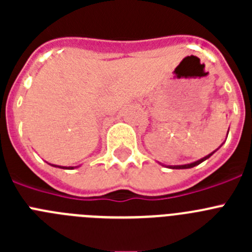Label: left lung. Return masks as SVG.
I'll list each match as a JSON object with an SVG mask.
<instances>
[{"label":"left lung","instance_id":"8db88e82","mask_svg":"<svg viewBox=\"0 0 252 252\" xmlns=\"http://www.w3.org/2000/svg\"><path fill=\"white\" fill-rule=\"evenodd\" d=\"M213 153H215V151H213ZM213 153H212V154H209V155H207V157L202 158V159L197 160V161H194V162H190V164H186V165H170V168H171V169H189V168H193V166L198 165V164H201L202 161H204V160H207V159H208L209 157H212V155H213Z\"/></svg>","mask_w":252,"mask_h":252}]
</instances>
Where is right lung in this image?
<instances>
[{
    "label": "right lung",
    "instance_id": "right-lung-1",
    "mask_svg": "<svg viewBox=\"0 0 252 252\" xmlns=\"http://www.w3.org/2000/svg\"><path fill=\"white\" fill-rule=\"evenodd\" d=\"M58 166V165H54ZM58 168H63V169H74V166H58Z\"/></svg>",
    "mask_w": 252,
    "mask_h": 252
}]
</instances>
